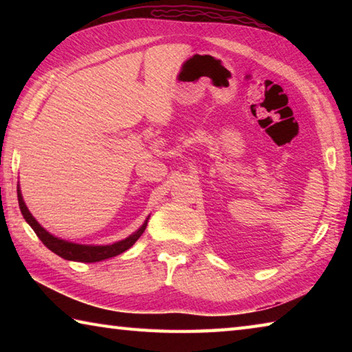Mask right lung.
<instances>
[{"instance_id":"1","label":"right lung","mask_w":352,"mask_h":352,"mask_svg":"<svg viewBox=\"0 0 352 352\" xmlns=\"http://www.w3.org/2000/svg\"><path fill=\"white\" fill-rule=\"evenodd\" d=\"M16 194H19V205H20L23 217H25V220L29 225H31V228L35 231V234L38 236V239L43 242L45 245L51 250V252H54L56 254H58L60 258L67 259V261L98 262V261H104V259L113 258V256L121 254L140 239V236L144 233V230L147 226L148 219H146V222L142 223L133 234H130L124 241L111 243V245H80V243H73V242L58 239V237L47 233L43 226H41L37 220L34 219L32 214L29 212L25 200H23L20 184L16 186Z\"/></svg>"}]
</instances>
